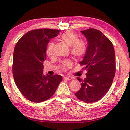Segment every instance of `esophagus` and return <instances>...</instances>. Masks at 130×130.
Listing matches in <instances>:
<instances>
[{
  "label": "esophagus",
  "instance_id": "esophagus-1",
  "mask_svg": "<svg viewBox=\"0 0 130 130\" xmlns=\"http://www.w3.org/2000/svg\"><path fill=\"white\" fill-rule=\"evenodd\" d=\"M72 78H72V77H70V76H67V77H64L65 80H71Z\"/></svg>",
  "mask_w": 130,
  "mask_h": 130
}]
</instances>
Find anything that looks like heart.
<instances>
[{
  "mask_svg": "<svg viewBox=\"0 0 130 130\" xmlns=\"http://www.w3.org/2000/svg\"><path fill=\"white\" fill-rule=\"evenodd\" d=\"M60 38L62 41L70 46V52L76 58H81L86 54L87 45L85 41L83 39H79L77 34L72 31H68L61 35ZM54 43L50 42L47 45L46 54L48 56H52L53 53ZM72 62L69 60H65L61 65V70L65 71L68 68L72 67Z\"/></svg>",
  "mask_w": 130,
  "mask_h": 130,
  "instance_id": "b5f03b06",
  "label": "heart"
}]
</instances>
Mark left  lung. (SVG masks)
I'll use <instances>...</instances> for the list:
<instances>
[{
    "label": "left lung",
    "instance_id": "left-lung-1",
    "mask_svg": "<svg viewBox=\"0 0 130 130\" xmlns=\"http://www.w3.org/2000/svg\"><path fill=\"white\" fill-rule=\"evenodd\" d=\"M86 37L88 46L83 60L87 77L77 79L81 87L76 96L81 101L91 103L100 100L111 87L115 74V54L112 43L100 31L90 27L81 31Z\"/></svg>",
    "mask_w": 130,
    "mask_h": 130
}]
</instances>
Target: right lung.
<instances>
[{
  "label": "right lung",
  "mask_w": 130,
  "mask_h": 130,
  "mask_svg": "<svg viewBox=\"0 0 130 130\" xmlns=\"http://www.w3.org/2000/svg\"><path fill=\"white\" fill-rule=\"evenodd\" d=\"M60 30L40 28L27 32L15 46L12 73L15 84L25 98L34 103L49 99L53 95L62 77L45 76L43 63L46 60L50 39L58 36Z\"/></svg>",
  "instance_id": "right-lung-1"
}]
</instances>
